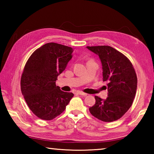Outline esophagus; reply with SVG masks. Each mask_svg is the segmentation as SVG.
Instances as JSON below:
<instances>
[{
	"label": "esophagus",
	"instance_id": "obj_1",
	"mask_svg": "<svg viewBox=\"0 0 154 154\" xmlns=\"http://www.w3.org/2000/svg\"><path fill=\"white\" fill-rule=\"evenodd\" d=\"M77 94L82 95V96H87V94H86V93H84V92H82V91H78V92H77Z\"/></svg>",
	"mask_w": 154,
	"mask_h": 154
}]
</instances>
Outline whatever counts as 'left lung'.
<instances>
[{
	"label": "left lung",
	"instance_id": "8db88e82",
	"mask_svg": "<svg viewBox=\"0 0 154 154\" xmlns=\"http://www.w3.org/2000/svg\"><path fill=\"white\" fill-rule=\"evenodd\" d=\"M98 55L103 66V82H108V97L96 96L90 113L105 122L116 121L126 113L136 95L137 77L133 65L121 52L108 45L88 46Z\"/></svg>",
	"mask_w": 154,
	"mask_h": 154
}]
</instances>
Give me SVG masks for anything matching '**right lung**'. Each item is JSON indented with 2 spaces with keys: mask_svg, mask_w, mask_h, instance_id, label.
Masks as SVG:
<instances>
[{
  "mask_svg": "<svg viewBox=\"0 0 154 154\" xmlns=\"http://www.w3.org/2000/svg\"><path fill=\"white\" fill-rule=\"evenodd\" d=\"M72 48L46 43L33 52L21 77V91L29 109L36 117L51 120L60 115L74 94L56 85L58 76L72 58Z\"/></svg>",
  "mask_w": 154,
  "mask_h": 154,
  "instance_id": "obj_1",
  "label": "right lung"
}]
</instances>
